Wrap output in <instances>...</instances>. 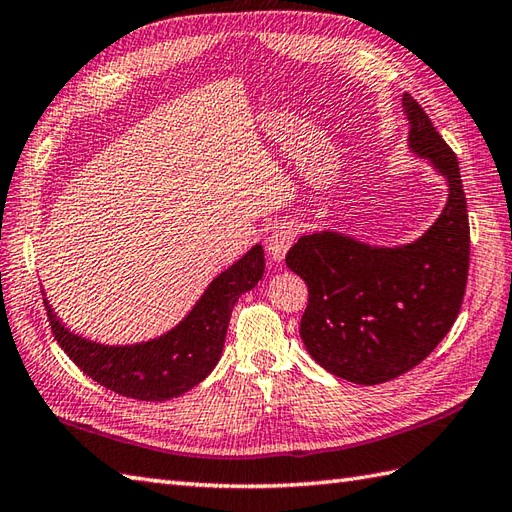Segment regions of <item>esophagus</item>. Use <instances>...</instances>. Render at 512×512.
<instances>
[{
    "label": "esophagus",
    "instance_id": "34e87169",
    "mask_svg": "<svg viewBox=\"0 0 512 512\" xmlns=\"http://www.w3.org/2000/svg\"><path fill=\"white\" fill-rule=\"evenodd\" d=\"M296 240V227L292 222H283L272 229L266 237V251L272 261H283L285 253L290 251L292 242Z\"/></svg>",
    "mask_w": 512,
    "mask_h": 512
}]
</instances>
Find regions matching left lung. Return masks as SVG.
I'll return each instance as SVG.
<instances>
[{
    "instance_id": "left-lung-1",
    "label": "left lung",
    "mask_w": 512,
    "mask_h": 512,
    "mask_svg": "<svg viewBox=\"0 0 512 512\" xmlns=\"http://www.w3.org/2000/svg\"><path fill=\"white\" fill-rule=\"evenodd\" d=\"M408 148L447 181L441 216L414 242L373 246L334 229L301 235L285 264L310 290L307 353L353 384L390 382L421 364L454 325L467 288L469 216L454 150L410 93Z\"/></svg>"
}]
</instances>
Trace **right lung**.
Instances as JSON below:
<instances>
[{"instance_id": "right-lung-1", "label": "right lung", "mask_w": 512, "mask_h": 512, "mask_svg": "<svg viewBox=\"0 0 512 512\" xmlns=\"http://www.w3.org/2000/svg\"><path fill=\"white\" fill-rule=\"evenodd\" d=\"M264 248L255 244L213 279L189 314L165 334L135 344H102L69 331L47 299L54 338L93 382L139 401L181 397L218 364L237 299L264 277Z\"/></svg>"}]
</instances>
